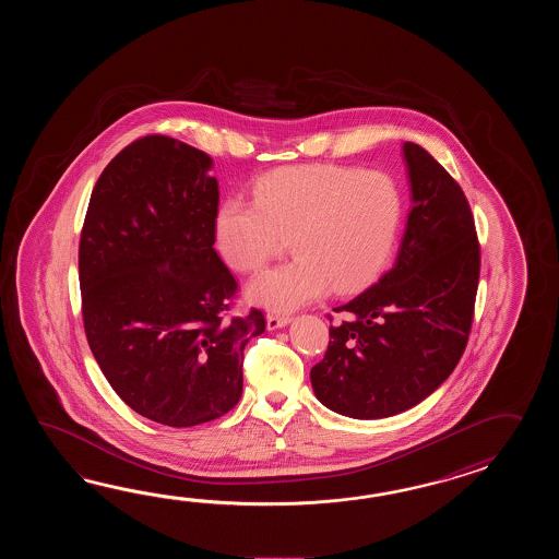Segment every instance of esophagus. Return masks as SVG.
<instances>
[{"label": "esophagus", "instance_id": "obj_1", "mask_svg": "<svg viewBox=\"0 0 559 559\" xmlns=\"http://www.w3.org/2000/svg\"><path fill=\"white\" fill-rule=\"evenodd\" d=\"M265 323H267V330H270V332H275V330H282L285 325H289L292 318H289V316H274V313H272V316H267Z\"/></svg>", "mask_w": 559, "mask_h": 559}]
</instances>
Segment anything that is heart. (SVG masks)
Masks as SVG:
<instances>
[{"instance_id":"b5f03b06","label":"heart","mask_w":559,"mask_h":559,"mask_svg":"<svg viewBox=\"0 0 559 559\" xmlns=\"http://www.w3.org/2000/svg\"><path fill=\"white\" fill-rule=\"evenodd\" d=\"M404 224V193L383 171L297 166L253 186V202L229 198L214 217L215 250L239 272L262 267L292 236L296 260L248 284L253 304L292 311L373 284L392 260Z\"/></svg>"}]
</instances>
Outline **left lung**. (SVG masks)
<instances>
[{"label":"left lung","instance_id":"1","mask_svg":"<svg viewBox=\"0 0 559 559\" xmlns=\"http://www.w3.org/2000/svg\"><path fill=\"white\" fill-rule=\"evenodd\" d=\"M402 152L412 207L395 263L335 308L347 320L309 373L321 404L354 419L397 416L436 392L474 320L479 246L464 191L421 145Z\"/></svg>","mask_w":559,"mask_h":559}]
</instances>
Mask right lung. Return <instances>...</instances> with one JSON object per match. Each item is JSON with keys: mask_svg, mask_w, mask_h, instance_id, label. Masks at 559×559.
<instances>
[{"mask_svg": "<svg viewBox=\"0 0 559 559\" xmlns=\"http://www.w3.org/2000/svg\"><path fill=\"white\" fill-rule=\"evenodd\" d=\"M214 159L147 135L97 179L80 241L87 344L140 416L190 428L227 414L243 390V347L262 311L227 320L236 280L214 250Z\"/></svg>", "mask_w": 559, "mask_h": 559, "instance_id": "obj_1", "label": "right lung"}]
</instances>
